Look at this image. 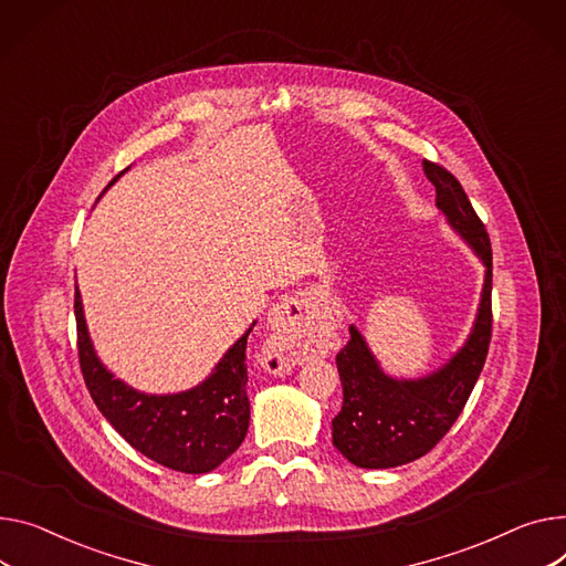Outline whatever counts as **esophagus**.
I'll return each mask as SVG.
<instances>
[{
  "instance_id": "34e87169",
  "label": "esophagus",
  "mask_w": 566,
  "mask_h": 566,
  "mask_svg": "<svg viewBox=\"0 0 566 566\" xmlns=\"http://www.w3.org/2000/svg\"><path fill=\"white\" fill-rule=\"evenodd\" d=\"M269 325L273 329V338L266 348V361L277 370L303 364L321 325L314 297L310 293L284 295L271 310Z\"/></svg>"
}]
</instances>
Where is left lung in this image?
<instances>
[{"label":"left lung","mask_w":566,"mask_h":566,"mask_svg":"<svg viewBox=\"0 0 566 566\" xmlns=\"http://www.w3.org/2000/svg\"><path fill=\"white\" fill-rule=\"evenodd\" d=\"M437 207L484 263V284L473 329L441 368L419 380H396L373 357L350 325V342L336 355L344 387L342 411L332 419V443L359 469H394L423 458L462 413L492 342V243L462 184L446 168L423 161Z\"/></svg>","instance_id":"8db88e82"}]
</instances>
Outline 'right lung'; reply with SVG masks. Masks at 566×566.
<instances>
[{
    "label": "right lung",
    "instance_id": "1",
    "mask_svg": "<svg viewBox=\"0 0 566 566\" xmlns=\"http://www.w3.org/2000/svg\"><path fill=\"white\" fill-rule=\"evenodd\" d=\"M74 316L80 366L91 398L102 417L138 453L172 471L209 473L243 443L250 423L245 346L252 327L222 355L205 382L188 391L155 396L116 380L99 361L88 336L80 289L74 291Z\"/></svg>",
    "mask_w": 566,
    "mask_h": 566
}]
</instances>
